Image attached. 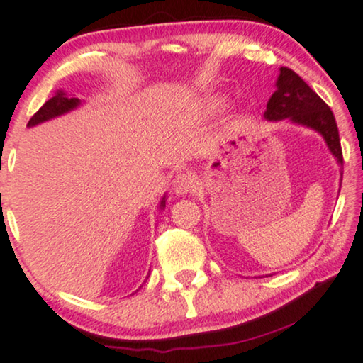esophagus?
Masks as SVG:
<instances>
[{
    "mask_svg": "<svg viewBox=\"0 0 363 363\" xmlns=\"http://www.w3.org/2000/svg\"><path fill=\"white\" fill-rule=\"evenodd\" d=\"M172 187H174L177 196H186V194L194 191V187H196V176L191 174V172H182V174L176 177Z\"/></svg>",
    "mask_w": 363,
    "mask_h": 363,
    "instance_id": "34e87169",
    "label": "esophagus"
}]
</instances>
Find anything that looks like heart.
Here are the masks:
<instances>
[{
  "label": "heart",
  "instance_id": "heart-1",
  "mask_svg": "<svg viewBox=\"0 0 363 363\" xmlns=\"http://www.w3.org/2000/svg\"><path fill=\"white\" fill-rule=\"evenodd\" d=\"M226 101H228V99H226V96H223V94H216L213 97H210V99H208V109L213 111V112L221 111L226 106Z\"/></svg>",
  "mask_w": 363,
  "mask_h": 363
}]
</instances>
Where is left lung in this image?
Returning <instances> with one entry per match:
<instances>
[{"label": "left lung", "instance_id": "1", "mask_svg": "<svg viewBox=\"0 0 363 363\" xmlns=\"http://www.w3.org/2000/svg\"><path fill=\"white\" fill-rule=\"evenodd\" d=\"M264 118L269 122L286 118L291 123L320 133L340 166V181H342V148H340L334 113L326 102L290 68H280L277 81H275V93L270 96Z\"/></svg>", "mask_w": 363, "mask_h": 363}]
</instances>
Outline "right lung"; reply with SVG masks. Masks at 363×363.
Here are the masks:
<instances>
[{
	"label": "right lung",
	"mask_w": 363,
	"mask_h": 363,
	"mask_svg": "<svg viewBox=\"0 0 363 363\" xmlns=\"http://www.w3.org/2000/svg\"><path fill=\"white\" fill-rule=\"evenodd\" d=\"M83 104V101L78 99V97H69L67 93H63V91H58V93L52 97V99H48L45 104H43L39 111H37L32 118L27 123V127H35L39 125V123H43L47 121H52V118L55 117H60L63 113H68L74 109H78V107ZM166 207V196H163L160 202V210H164Z\"/></svg>",
	"instance_id": "obj_1"
}]
</instances>
